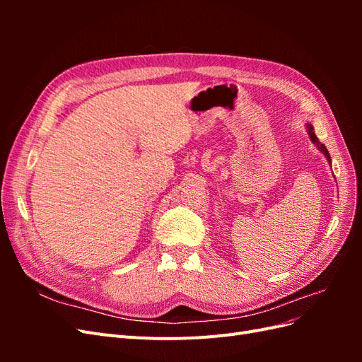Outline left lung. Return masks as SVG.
Wrapping results in <instances>:
<instances>
[{"label": "left lung", "instance_id": "left-lung-1", "mask_svg": "<svg viewBox=\"0 0 362 362\" xmlns=\"http://www.w3.org/2000/svg\"><path fill=\"white\" fill-rule=\"evenodd\" d=\"M305 127H306V131H308V136H310V139H311V141H313V144L317 146V149H319L320 152H322V154L325 156V158L327 160V163H332L331 161V156H329V152H327V149H326V146L322 144V141L319 140V139H317V136H315V133H314V127L308 122V124H305Z\"/></svg>", "mask_w": 362, "mask_h": 362}]
</instances>
